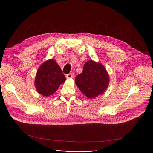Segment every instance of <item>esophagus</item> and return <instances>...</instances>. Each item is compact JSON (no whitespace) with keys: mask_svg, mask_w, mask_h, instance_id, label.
Instances as JSON below:
<instances>
[{"mask_svg":"<svg viewBox=\"0 0 153 153\" xmlns=\"http://www.w3.org/2000/svg\"><path fill=\"white\" fill-rule=\"evenodd\" d=\"M73 77V73H69L66 75V78L68 79H69V78H72Z\"/></svg>","mask_w":153,"mask_h":153,"instance_id":"obj_1","label":"esophagus"}]
</instances>
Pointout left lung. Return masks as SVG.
I'll return each instance as SVG.
<instances>
[{"instance_id":"obj_1","label":"left lung","mask_w":153,"mask_h":153,"mask_svg":"<svg viewBox=\"0 0 153 153\" xmlns=\"http://www.w3.org/2000/svg\"><path fill=\"white\" fill-rule=\"evenodd\" d=\"M109 76L102 64L91 60L85 62L84 69L75 78L77 87L88 98L103 94L109 84Z\"/></svg>"}]
</instances>
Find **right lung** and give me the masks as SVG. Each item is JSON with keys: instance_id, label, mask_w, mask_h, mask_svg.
<instances>
[{"instance_id": "1", "label": "right lung", "mask_w": 153, "mask_h": 153, "mask_svg": "<svg viewBox=\"0 0 153 153\" xmlns=\"http://www.w3.org/2000/svg\"><path fill=\"white\" fill-rule=\"evenodd\" d=\"M66 80L61 69L53 59L44 62L38 68L35 86L38 93L44 96L52 95Z\"/></svg>"}]
</instances>
